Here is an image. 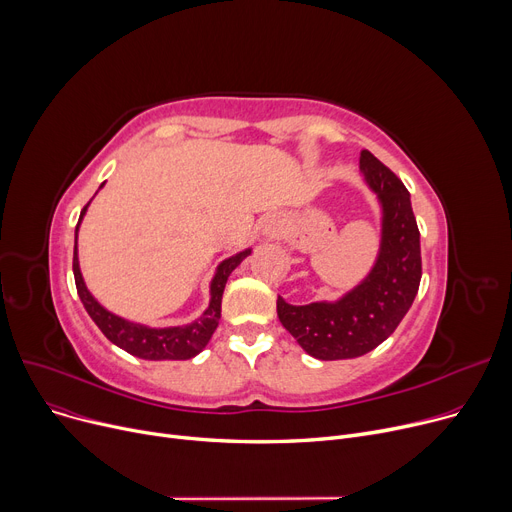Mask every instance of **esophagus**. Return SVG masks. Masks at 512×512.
Listing matches in <instances>:
<instances>
[{
    "label": "esophagus",
    "mask_w": 512,
    "mask_h": 512,
    "mask_svg": "<svg viewBox=\"0 0 512 512\" xmlns=\"http://www.w3.org/2000/svg\"><path fill=\"white\" fill-rule=\"evenodd\" d=\"M279 231H281L279 221H268V223L264 225V233H266L268 237H277V235H279Z\"/></svg>",
    "instance_id": "esophagus-1"
}]
</instances>
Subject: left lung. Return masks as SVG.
Returning a JSON list of instances; mask_svg holds the SVG:
<instances>
[{
  "label": "left lung",
  "mask_w": 512,
  "mask_h": 512,
  "mask_svg": "<svg viewBox=\"0 0 512 512\" xmlns=\"http://www.w3.org/2000/svg\"><path fill=\"white\" fill-rule=\"evenodd\" d=\"M359 171L382 213L372 270L335 302L293 306L281 295L277 299L281 324L299 347L324 362L359 357L386 341L409 312L422 281L419 229L407 188L370 150L359 155Z\"/></svg>",
  "instance_id": "1"
}]
</instances>
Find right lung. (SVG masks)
Masks as SVG:
<instances>
[{
    "instance_id": "add662e5",
    "label": "right lung",
    "mask_w": 512,
    "mask_h": 512,
    "mask_svg": "<svg viewBox=\"0 0 512 512\" xmlns=\"http://www.w3.org/2000/svg\"><path fill=\"white\" fill-rule=\"evenodd\" d=\"M103 188V184H101ZM90 204V202H88ZM88 204L82 208L76 233H74V279H76V289L80 295V302L88 316L95 320V324L101 328V333L119 349L128 351L130 355H136L140 359H155V362H161V359H190L198 355L206 343L213 337V333L219 326L221 318V299L225 291V283L233 270L242 264L244 258L252 254V250L237 252L229 258H225L219 266L217 273L210 281V302L208 308L202 312L200 318H196L190 324L184 326H165V328H150L146 324L130 322L122 316H115L113 312L105 310L97 299L93 297L86 289V283L80 273V262H78V227L86 215Z\"/></svg>"
}]
</instances>
